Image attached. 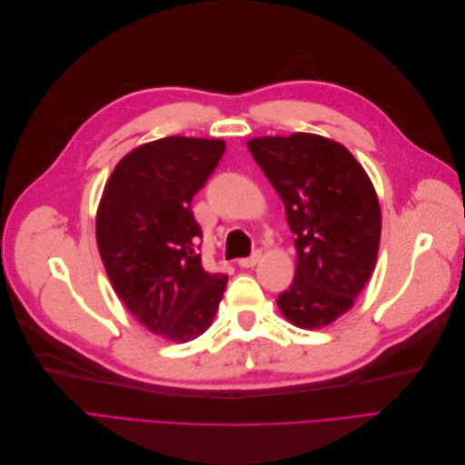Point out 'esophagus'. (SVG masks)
Listing matches in <instances>:
<instances>
[{"instance_id": "1", "label": "esophagus", "mask_w": 465, "mask_h": 465, "mask_svg": "<svg viewBox=\"0 0 465 465\" xmlns=\"http://www.w3.org/2000/svg\"><path fill=\"white\" fill-rule=\"evenodd\" d=\"M258 262H260V252H254V254H252V256L238 260V265H241V267H254Z\"/></svg>"}]
</instances>
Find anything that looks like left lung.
<instances>
[{"mask_svg": "<svg viewBox=\"0 0 465 465\" xmlns=\"http://www.w3.org/2000/svg\"><path fill=\"white\" fill-rule=\"evenodd\" d=\"M248 149L285 203L299 256L277 306L299 328L328 326L374 270L382 217L372 182L353 154L322 135L256 137Z\"/></svg>", "mask_w": 465, "mask_h": 465, "instance_id": "1", "label": "left lung"}]
</instances>
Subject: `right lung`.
<instances>
[{"instance_id":"add662e5","label":"right lung","mask_w":465,"mask_h":465,"mask_svg":"<svg viewBox=\"0 0 465 465\" xmlns=\"http://www.w3.org/2000/svg\"><path fill=\"white\" fill-rule=\"evenodd\" d=\"M224 153L221 139L163 137L116 164L96 213L112 287L143 326L186 343L215 318L229 277L202 265L192 198Z\"/></svg>"}]
</instances>
